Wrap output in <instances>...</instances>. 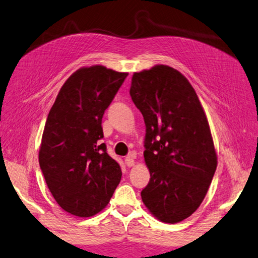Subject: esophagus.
<instances>
[{
  "label": "esophagus",
  "instance_id": "1",
  "mask_svg": "<svg viewBox=\"0 0 258 258\" xmlns=\"http://www.w3.org/2000/svg\"><path fill=\"white\" fill-rule=\"evenodd\" d=\"M134 158H135V154L134 153H131L130 155H127L125 158V164L128 166V168H131V166H133L135 164V161H134Z\"/></svg>",
  "mask_w": 258,
  "mask_h": 258
}]
</instances>
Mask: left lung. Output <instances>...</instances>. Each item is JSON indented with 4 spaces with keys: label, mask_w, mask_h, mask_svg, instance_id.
Segmentation results:
<instances>
[{
    "label": "left lung",
    "mask_w": 258,
    "mask_h": 258,
    "mask_svg": "<svg viewBox=\"0 0 258 258\" xmlns=\"http://www.w3.org/2000/svg\"><path fill=\"white\" fill-rule=\"evenodd\" d=\"M130 95L146 126L142 201L156 219L180 223L199 208L217 168L205 110L189 80L165 64L134 73Z\"/></svg>",
    "instance_id": "8db88e82"
}]
</instances>
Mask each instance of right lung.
Masks as SVG:
<instances>
[{"label":"right lung","instance_id":"add662e5","mask_svg":"<svg viewBox=\"0 0 258 258\" xmlns=\"http://www.w3.org/2000/svg\"><path fill=\"white\" fill-rule=\"evenodd\" d=\"M127 75L100 64L76 70L49 112L39 164L54 200L74 216L102 211L122 178L100 140L105 109Z\"/></svg>","mask_w":258,"mask_h":258}]
</instances>
